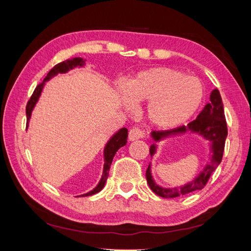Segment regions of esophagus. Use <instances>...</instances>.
Instances as JSON below:
<instances>
[{
  "instance_id": "esophagus-1",
  "label": "esophagus",
  "mask_w": 251,
  "mask_h": 251,
  "mask_svg": "<svg viewBox=\"0 0 251 251\" xmlns=\"http://www.w3.org/2000/svg\"><path fill=\"white\" fill-rule=\"evenodd\" d=\"M146 134L145 131L141 130L140 128H137V127H135V128H132L129 130V135H128V139L130 141H135V140H138V139H142V138H145Z\"/></svg>"
}]
</instances>
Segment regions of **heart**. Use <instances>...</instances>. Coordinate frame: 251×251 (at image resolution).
Listing matches in <instances>:
<instances>
[{"label": "heart", "instance_id": "1", "mask_svg": "<svg viewBox=\"0 0 251 251\" xmlns=\"http://www.w3.org/2000/svg\"><path fill=\"white\" fill-rule=\"evenodd\" d=\"M204 98L199 78L170 68H152L138 73L124 92L125 102H150L148 115L152 124L173 128L194 115Z\"/></svg>", "mask_w": 251, "mask_h": 251}]
</instances>
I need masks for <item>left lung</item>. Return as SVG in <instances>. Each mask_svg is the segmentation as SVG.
<instances>
[{"label":"left lung","mask_w":251,"mask_h":251,"mask_svg":"<svg viewBox=\"0 0 251 251\" xmlns=\"http://www.w3.org/2000/svg\"><path fill=\"white\" fill-rule=\"evenodd\" d=\"M186 131L197 132V134L204 137L205 139L210 141V150L212 153L210 163L207 164V166L201 170L200 175L197 176L192 182L181 186V188L172 189L162 188V186H159L154 182L151 175V166L149 165L146 173L148 184L154 193L161 197H165V199H173V197H178L181 195L189 194L191 192L201 190L207 184L211 174L215 172L218 165L221 163L223 151H225L226 139L227 136V127L219 90H212L210 94V102L204 106V109H202L201 113L197 115L196 120L192 121L186 126L183 125L174 129L158 131L153 130L151 132V136L154 141H159L162 140L163 138L179 134H185ZM155 152L156 145L153 143L150 147L151 156L154 155Z\"/></svg>","instance_id":"8db88e82"}]
</instances>
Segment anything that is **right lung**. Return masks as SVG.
Instances as JSON below:
<instances>
[{
    "label": "right lung",
    "mask_w": 251,
    "mask_h": 251,
    "mask_svg": "<svg viewBox=\"0 0 251 251\" xmlns=\"http://www.w3.org/2000/svg\"><path fill=\"white\" fill-rule=\"evenodd\" d=\"M84 65H85V60H83V58H79V57L73 58V59L66 60V61H62L60 63H58V65H56L49 73H47V75L44 78V81L42 82L41 84L37 85L36 88L34 89L33 94H32V96H31V98L29 99L28 103H26V106H25L26 126H28V124H29V120H30V117H31L32 110L34 109V106H35V104L37 102V100H39V98H40L41 93H42V90H43V87H44L45 83L47 81H50L51 77H54L55 75H57L58 73H67L69 70H71V69H73V68L83 67ZM127 137H128V130H127V128H121L108 141V143H106V146L104 148V151H103L104 165H103L102 177H101L99 183L97 184V186H96L94 190L88 192V193H86V194H83V195H79V196L93 195V194L98 193L99 191H101V190L103 189V186L105 184V181H106V179H108L109 170H110L111 164H112V161H113V157L115 155V153L119 151L120 148L124 147L126 145Z\"/></svg>",
    "instance_id": "add662e5"
}]
</instances>
